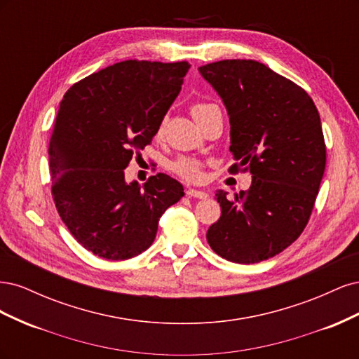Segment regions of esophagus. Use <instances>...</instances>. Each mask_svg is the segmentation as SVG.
I'll list each match as a JSON object with an SVG mask.
<instances>
[{"instance_id":"obj_1","label":"esophagus","mask_w":359,"mask_h":359,"mask_svg":"<svg viewBox=\"0 0 359 359\" xmlns=\"http://www.w3.org/2000/svg\"><path fill=\"white\" fill-rule=\"evenodd\" d=\"M186 194L189 198H196V199H206V198H208V193H205L202 190H196V189H189L186 191Z\"/></svg>"}]
</instances>
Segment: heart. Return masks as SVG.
Wrapping results in <instances>:
<instances>
[{
    "label": "heart",
    "mask_w": 359,
    "mask_h": 359,
    "mask_svg": "<svg viewBox=\"0 0 359 359\" xmlns=\"http://www.w3.org/2000/svg\"><path fill=\"white\" fill-rule=\"evenodd\" d=\"M214 111H219V107L212 103H194L191 106V115L196 123H201L203 118H206ZM161 132H163V126L158 127L157 135H161ZM172 169L175 170L181 178L187 181L198 182L202 180V165L194 158L181 157L177 161H173Z\"/></svg>",
    "instance_id": "b5f03b06"
}]
</instances>
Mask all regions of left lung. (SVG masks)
Wrapping results in <instances>:
<instances>
[{
    "label": "left lung",
    "mask_w": 359,
    "mask_h": 359,
    "mask_svg": "<svg viewBox=\"0 0 359 359\" xmlns=\"http://www.w3.org/2000/svg\"><path fill=\"white\" fill-rule=\"evenodd\" d=\"M223 100L231 123L229 151L252 186L215 193L222 215L206 232L214 252L235 264H257L283 252L302 233L327 163L320 116L301 86L253 60L199 67Z\"/></svg>",
    "instance_id": "left-lung-1"
}]
</instances>
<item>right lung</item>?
I'll return each mask as SVG.
<instances>
[{"mask_svg": "<svg viewBox=\"0 0 359 359\" xmlns=\"http://www.w3.org/2000/svg\"><path fill=\"white\" fill-rule=\"evenodd\" d=\"M189 69L187 61H121L64 95L49 144L52 196L74 240L95 256L145 252L163 212L184 196L166 173L140 187L126 182L124 169L158 132Z\"/></svg>", "mask_w": 359, "mask_h": 359, "instance_id": "add662e5", "label": "right lung"}]
</instances>
